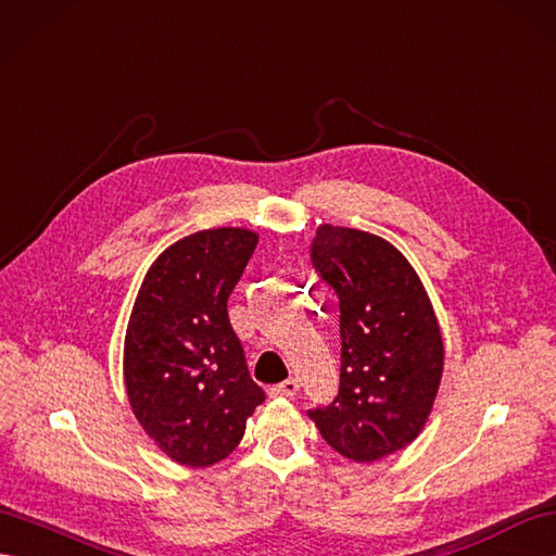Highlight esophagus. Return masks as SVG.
<instances>
[{
	"label": "esophagus",
	"instance_id": "1",
	"mask_svg": "<svg viewBox=\"0 0 556 556\" xmlns=\"http://www.w3.org/2000/svg\"><path fill=\"white\" fill-rule=\"evenodd\" d=\"M268 391H270V396H294L296 391H300V382H296L294 377H290V380L274 384Z\"/></svg>",
	"mask_w": 556,
	"mask_h": 556
}]
</instances>
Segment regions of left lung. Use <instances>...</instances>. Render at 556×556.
Masks as SVG:
<instances>
[{
	"instance_id": "obj_1",
	"label": "left lung",
	"mask_w": 556,
	"mask_h": 556,
	"mask_svg": "<svg viewBox=\"0 0 556 556\" xmlns=\"http://www.w3.org/2000/svg\"><path fill=\"white\" fill-rule=\"evenodd\" d=\"M311 264L340 302V391L308 408L328 445L375 463L408 445L434 405L443 342L429 296L408 260L372 233L325 224Z\"/></svg>"
}]
</instances>
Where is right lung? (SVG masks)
I'll return each mask as SVG.
<instances>
[{
	"instance_id": "1",
	"label": "right lung",
	"mask_w": 556,
	"mask_h": 556,
	"mask_svg": "<svg viewBox=\"0 0 556 556\" xmlns=\"http://www.w3.org/2000/svg\"><path fill=\"white\" fill-rule=\"evenodd\" d=\"M256 248L245 228L174 242L146 274L125 334L131 410L172 459L207 467L231 453L266 394L228 320V296Z\"/></svg>"
}]
</instances>
